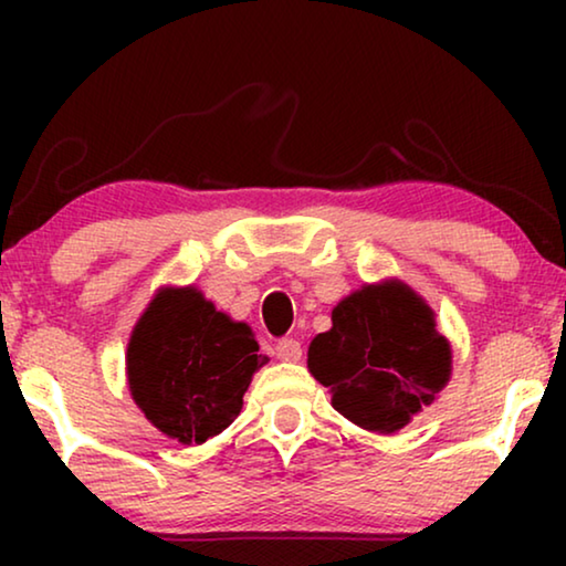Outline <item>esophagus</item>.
<instances>
[{"label":"esophagus","mask_w":566,"mask_h":566,"mask_svg":"<svg viewBox=\"0 0 566 566\" xmlns=\"http://www.w3.org/2000/svg\"><path fill=\"white\" fill-rule=\"evenodd\" d=\"M275 355L281 360H298L301 358V343L293 337H283L275 343Z\"/></svg>","instance_id":"obj_1"}]
</instances>
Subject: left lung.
Returning <instances> with one entry per match:
<instances>
[{
	"label": "left lung",
	"instance_id": "8db88e82",
	"mask_svg": "<svg viewBox=\"0 0 566 566\" xmlns=\"http://www.w3.org/2000/svg\"><path fill=\"white\" fill-rule=\"evenodd\" d=\"M308 370L332 407L374 432H394L430 407L451 376V347L407 285H366L339 301L332 329L308 345Z\"/></svg>",
	"mask_w": 566,
	"mask_h": 566
}]
</instances>
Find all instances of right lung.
I'll list each match as a JSON object with an SVG mask.
<instances>
[{"instance_id": "add662e5", "label": "right lung", "mask_w": 566, "mask_h": 566, "mask_svg": "<svg viewBox=\"0 0 566 566\" xmlns=\"http://www.w3.org/2000/svg\"><path fill=\"white\" fill-rule=\"evenodd\" d=\"M252 329L216 312L196 289L157 293L128 343V386L154 428L206 443L242 412L260 355Z\"/></svg>"}]
</instances>
